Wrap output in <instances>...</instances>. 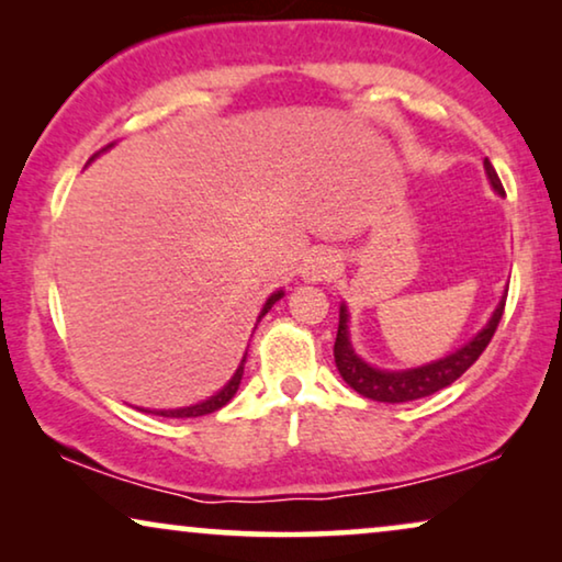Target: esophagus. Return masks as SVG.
<instances>
[{"label": "esophagus", "instance_id": "34e87169", "mask_svg": "<svg viewBox=\"0 0 562 562\" xmlns=\"http://www.w3.org/2000/svg\"><path fill=\"white\" fill-rule=\"evenodd\" d=\"M335 271H337V258L333 256V252L319 250V252H314L310 260H306L302 273L306 281H325Z\"/></svg>", "mask_w": 562, "mask_h": 562}]
</instances>
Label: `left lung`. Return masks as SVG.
Masks as SVG:
<instances>
[{"instance_id": "obj_1", "label": "left lung", "mask_w": 562, "mask_h": 562, "mask_svg": "<svg viewBox=\"0 0 562 562\" xmlns=\"http://www.w3.org/2000/svg\"><path fill=\"white\" fill-rule=\"evenodd\" d=\"M483 168H486V176L494 187L496 194H504L502 181L491 166V160H483ZM506 296L498 302V306L491 314L486 327L481 329L479 335L471 337L463 348H458L450 356L440 360H432V363L419 366V368H406V371H381V368L368 366L363 358L352 350L350 345V333H348V306H340V325H337V337H335V366L340 371L342 381L348 383L350 389H356L360 396L373 398V402L383 404H402V402H414V398L432 396L437 391L450 386L452 381H458L468 368H471L475 360L481 358V352L488 348L491 337H494L498 322H502Z\"/></svg>"}]
</instances>
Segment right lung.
Listing matches in <instances>:
<instances>
[{
  "mask_svg": "<svg viewBox=\"0 0 562 562\" xmlns=\"http://www.w3.org/2000/svg\"><path fill=\"white\" fill-rule=\"evenodd\" d=\"M106 148H112V145H106ZM106 148H102V150H106ZM94 156H99V153H94ZM281 296H283V291H276V294L268 296V302L263 304V310H260V314H258V322L266 317L268 310H271V306H273L276 302H279ZM245 356H248V352H245ZM245 356H243V360H240V366H237V371H235L233 379L227 381V386H225V389H220L217 394H214V396L204 398V402H199V404L183 406V409H158V412H153V414H158V417L187 419V417H204V414H212V412L222 409V406H225V404L229 402V398L235 396L237 386H240V379H243V368H245Z\"/></svg>",
  "mask_w": 562,
  "mask_h": 562,
  "instance_id": "1",
  "label": "right lung"
}]
</instances>
